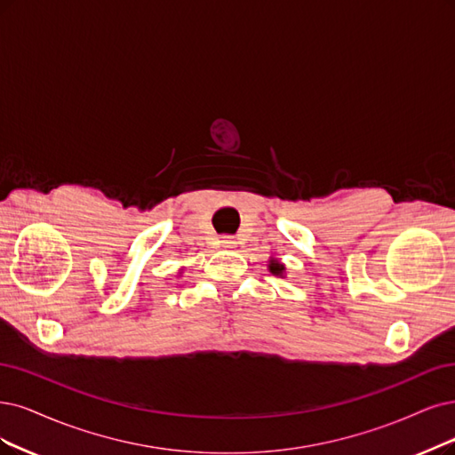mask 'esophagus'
Wrapping results in <instances>:
<instances>
[{
  "instance_id": "34e87169",
  "label": "esophagus",
  "mask_w": 455,
  "mask_h": 455,
  "mask_svg": "<svg viewBox=\"0 0 455 455\" xmlns=\"http://www.w3.org/2000/svg\"><path fill=\"white\" fill-rule=\"evenodd\" d=\"M219 245H223V247L230 249V247H234V240H232L230 236H223L221 240H219Z\"/></svg>"
}]
</instances>
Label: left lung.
<instances>
[{
    "label": "left lung",
    "mask_w": 455,
    "mask_h": 455,
    "mask_svg": "<svg viewBox=\"0 0 455 455\" xmlns=\"http://www.w3.org/2000/svg\"><path fill=\"white\" fill-rule=\"evenodd\" d=\"M283 270H284L283 264H279L277 260H272V264H270V272L272 274H283Z\"/></svg>",
    "instance_id": "left-lung-1"
}]
</instances>
